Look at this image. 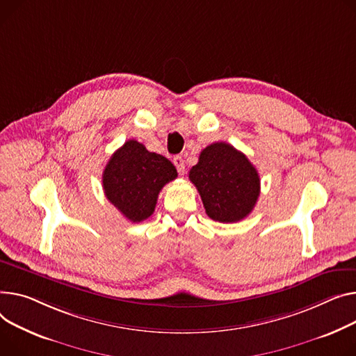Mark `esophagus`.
<instances>
[{"mask_svg":"<svg viewBox=\"0 0 356 356\" xmlns=\"http://www.w3.org/2000/svg\"><path fill=\"white\" fill-rule=\"evenodd\" d=\"M173 164L176 165V169H177V172H179L180 175H184V172H186V164H184V160H183L181 156L173 157Z\"/></svg>","mask_w":356,"mask_h":356,"instance_id":"1","label":"esophagus"}]
</instances>
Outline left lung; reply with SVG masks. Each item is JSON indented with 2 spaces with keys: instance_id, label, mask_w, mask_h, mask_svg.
<instances>
[{
  "instance_id": "left-lung-1",
  "label": "left lung",
  "mask_w": 356,
  "mask_h": 356,
  "mask_svg": "<svg viewBox=\"0 0 356 356\" xmlns=\"http://www.w3.org/2000/svg\"><path fill=\"white\" fill-rule=\"evenodd\" d=\"M188 179L196 186L207 216L220 223L245 219L260 195V179L254 165L225 141L202 150Z\"/></svg>"
}]
</instances>
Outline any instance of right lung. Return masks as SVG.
I'll list each match as a JSON object with an SVG mask.
<instances>
[{
	"label": "right lung",
	"instance_id": "right-lung-1",
	"mask_svg": "<svg viewBox=\"0 0 356 356\" xmlns=\"http://www.w3.org/2000/svg\"><path fill=\"white\" fill-rule=\"evenodd\" d=\"M176 177L177 170L169 159L127 140L110 157L103 172V188L124 218L138 223L153 215L163 186Z\"/></svg>",
	"mask_w": 356,
	"mask_h": 356
}]
</instances>
